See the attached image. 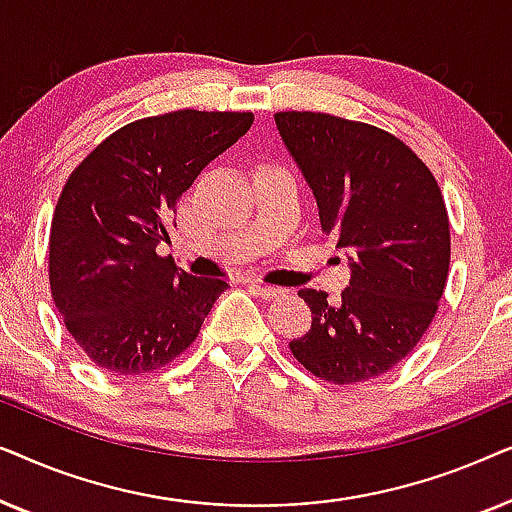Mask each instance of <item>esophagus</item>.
I'll return each instance as SVG.
<instances>
[{"label":"esophagus","instance_id":"esophagus-1","mask_svg":"<svg viewBox=\"0 0 512 512\" xmlns=\"http://www.w3.org/2000/svg\"><path fill=\"white\" fill-rule=\"evenodd\" d=\"M249 289L256 293V296H261L263 300H270V298H277L282 289H277V286H270V284H263L258 282V279H251L249 282Z\"/></svg>","mask_w":512,"mask_h":512}]
</instances>
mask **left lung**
<instances>
[{
	"label": "left lung",
	"instance_id": "obj_1",
	"mask_svg": "<svg viewBox=\"0 0 512 512\" xmlns=\"http://www.w3.org/2000/svg\"><path fill=\"white\" fill-rule=\"evenodd\" d=\"M275 123L317 198L321 228L352 261L338 303L298 291L312 328L289 342L291 354L319 380H373L417 347L438 312L450 272L443 193L387 130L321 111H279Z\"/></svg>",
	"mask_w": 512,
	"mask_h": 512
}]
</instances>
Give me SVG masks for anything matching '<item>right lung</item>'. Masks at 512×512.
<instances>
[{
  "label": "right lung",
  "instance_id": "1",
  "mask_svg": "<svg viewBox=\"0 0 512 512\" xmlns=\"http://www.w3.org/2000/svg\"><path fill=\"white\" fill-rule=\"evenodd\" d=\"M254 123L251 111L139 118L97 144L62 188L48 240L53 303L90 361L160 370L193 345L223 279L191 277L156 247L181 193Z\"/></svg>",
  "mask_w": 512,
  "mask_h": 512
}]
</instances>
